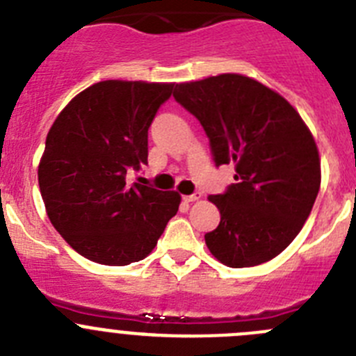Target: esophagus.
<instances>
[{"label":"esophagus","mask_w":356,"mask_h":356,"mask_svg":"<svg viewBox=\"0 0 356 356\" xmlns=\"http://www.w3.org/2000/svg\"><path fill=\"white\" fill-rule=\"evenodd\" d=\"M200 198H202L200 191H195L193 195H184V197H182V200H184V202H197V200H200Z\"/></svg>","instance_id":"obj_1"}]
</instances>
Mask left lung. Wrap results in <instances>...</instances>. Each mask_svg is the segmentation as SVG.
<instances>
[{
	"instance_id": "8db88e82",
	"label": "left lung",
	"mask_w": 356,
	"mask_h": 356,
	"mask_svg": "<svg viewBox=\"0 0 356 356\" xmlns=\"http://www.w3.org/2000/svg\"><path fill=\"white\" fill-rule=\"evenodd\" d=\"M174 98L204 126L216 167L235 163V184L209 197L221 214L205 234L209 251L234 268L277 257L304 227L321 182L316 144L298 112L237 73L177 84Z\"/></svg>"
}]
</instances>
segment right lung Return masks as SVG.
<instances>
[{"label": "right lung", "instance_id": "add662e5", "mask_svg": "<svg viewBox=\"0 0 356 356\" xmlns=\"http://www.w3.org/2000/svg\"><path fill=\"white\" fill-rule=\"evenodd\" d=\"M174 84L103 81L63 108L49 129L38 184L49 219L79 254L102 265L144 260L181 197L133 182L147 165V131Z\"/></svg>", "mask_w": 356, "mask_h": 356}]
</instances>
